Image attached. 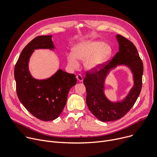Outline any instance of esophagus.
Masks as SVG:
<instances>
[{
  "mask_svg": "<svg viewBox=\"0 0 157 157\" xmlns=\"http://www.w3.org/2000/svg\"><path fill=\"white\" fill-rule=\"evenodd\" d=\"M76 79L79 81V82H82L83 81V78L81 75H78L76 76Z\"/></svg>",
  "mask_w": 157,
  "mask_h": 157,
  "instance_id": "obj_1",
  "label": "esophagus"
}]
</instances>
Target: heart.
I'll return each instance as SVG.
<instances>
[{
  "mask_svg": "<svg viewBox=\"0 0 157 157\" xmlns=\"http://www.w3.org/2000/svg\"><path fill=\"white\" fill-rule=\"evenodd\" d=\"M113 48L103 41L90 40L76 44L73 48V53H69L67 60L72 69L79 66L78 59L84 61V67L90 71L100 69L111 57Z\"/></svg>",
  "mask_w": 157,
  "mask_h": 157,
  "instance_id": "b5f03b06",
  "label": "heart"
}]
</instances>
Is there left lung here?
<instances>
[{
    "mask_svg": "<svg viewBox=\"0 0 157 157\" xmlns=\"http://www.w3.org/2000/svg\"><path fill=\"white\" fill-rule=\"evenodd\" d=\"M119 51L112 60L104 64L99 71L86 72L83 80L86 90V104L90 111L101 121H115L121 118L130 110L140 95L142 86L143 63L137 49L131 41L123 36H116ZM129 67L133 74L134 86L121 102H112L105 97L104 82L109 71L118 65Z\"/></svg>",
    "mask_w": 157,
    "mask_h": 157,
    "instance_id": "left-lung-1",
    "label": "left lung"
}]
</instances>
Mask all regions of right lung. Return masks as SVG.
<instances>
[{
    "label": "right lung",
    "mask_w": 157,
    "mask_h": 157,
    "mask_svg": "<svg viewBox=\"0 0 157 157\" xmlns=\"http://www.w3.org/2000/svg\"><path fill=\"white\" fill-rule=\"evenodd\" d=\"M52 36L35 37L22 50L14 69L19 101L31 114L42 121L58 118L64 108L69 90L77 82L74 74L59 69L51 77L36 79L30 73L29 61L35 49H54Z\"/></svg>",
    "instance_id": "obj_1"
}]
</instances>
